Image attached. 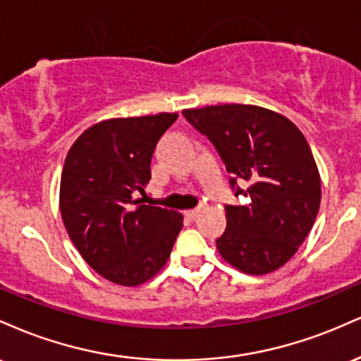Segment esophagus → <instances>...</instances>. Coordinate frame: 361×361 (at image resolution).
Here are the masks:
<instances>
[{
  "label": "esophagus",
  "mask_w": 361,
  "mask_h": 361,
  "mask_svg": "<svg viewBox=\"0 0 361 361\" xmlns=\"http://www.w3.org/2000/svg\"><path fill=\"white\" fill-rule=\"evenodd\" d=\"M198 214H200V207H197V209H192V210H185L186 219H195Z\"/></svg>",
  "instance_id": "esophagus-1"
}]
</instances>
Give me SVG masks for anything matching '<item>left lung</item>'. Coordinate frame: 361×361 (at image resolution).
I'll return each instance as SVG.
<instances>
[{
  "label": "left lung",
  "instance_id": "1",
  "mask_svg": "<svg viewBox=\"0 0 361 361\" xmlns=\"http://www.w3.org/2000/svg\"><path fill=\"white\" fill-rule=\"evenodd\" d=\"M221 154L235 197L226 205L221 256L247 275L283 267L307 238L321 205V176L304 134L287 117L263 106L227 103L183 110ZM248 186L241 190L237 181Z\"/></svg>",
  "mask_w": 361,
  "mask_h": 361
}]
</instances>
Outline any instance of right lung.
Instances as JSON below:
<instances>
[{
    "mask_svg": "<svg viewBox=\"0 0 361 361\" xmlns=\"http://www.w3.org/2000/svg\"><path fill=\"white\" fill-rule=\"evenodd\" d=\"M178 114L110 118L74 140L61 176L62 222L103 279L137 287L166 264L183 215L144 204L157 140ZM142 199H135L137 193Z\"/></svg>",
    "mask_w": 361,
    "mask_h": 361,
    "instance_id": "right-lung-1",
    "label": "right lung"
}]
</instances>
